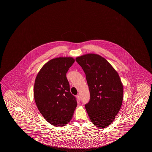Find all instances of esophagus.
<instances>
[{
  "mask_svg": "<svg viewBox=\"0 0 152 152\" xmlns=\"http://www.w3.org/2000/svg\"><path fill=\"white\" fill-rule=\"evenodd\" d=\"M76 98H77V100L78 102H80V98L79 95H77L76 96Z\"/></svg>",
  "mask_w": 152,
  "mask_h": 152,
  "instance_id": "obj_1",
  "label": "esophagus"
}]
</instances>
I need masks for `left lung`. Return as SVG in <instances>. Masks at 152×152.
I'll use <instances>...</instances> for the list:
<instances>
[{
    "label": "left lung",
    "instance_id": "8db88e82",
    "mask_svg": "<svg viewBox=\"0 0 152 152\" xmlns=\"http://www.w3.org/2000/svg\"><path fill=\"white\" fill-rule=\"evenodd\" d=\"M84 72L90 92L85 109L91 121L99 128L111 124L123 100V85L112 65L100 55L88 53L76 58Z\"/></svg>",
    "mask_w": 152,
    "mask_h": 152
}]
</instances>
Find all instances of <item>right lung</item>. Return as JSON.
<instances>
[{"instance_id":"1","label":"right lung","mask_w":152,"mask_h":152,"mask_svg":"<svg viewBox=\"0 0 152 152\" xmlns=\"http://www.w3.org/2000/svg\"><path fill=\"white\" fill-rule=\"evenodd\" d=\"M75 59L56 58L48 61L38 72L34 86L37 109L45 119L56 127H62L72 120L77 103L70 92L66 73Z\"/></svg>"}]
</instances>
